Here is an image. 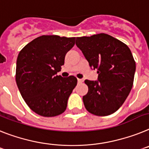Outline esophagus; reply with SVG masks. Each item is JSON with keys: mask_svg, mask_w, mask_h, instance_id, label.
<instances>
[{"mask_svg": "<svg viewBox=\"0 0 149 149\" xmlns=\"http://www.w3.org/2000/svg\"><path fill=\"white\" fill-rule=\"evenodd\" d=\"M78 83H82L84 82L83 79H78Z\"/></svg>", "mask_w": 149, "mask_h": 149, "instance_id": "34e87169", "label": "esophagus"}]
</instances>
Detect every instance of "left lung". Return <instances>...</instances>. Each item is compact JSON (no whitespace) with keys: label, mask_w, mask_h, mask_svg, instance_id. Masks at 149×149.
Segmentation results:
<instances>
[{"label":"left lung","mask_w":149,"mask_h":149,"mask_svg":"<svg viewBox=\"0 0 149 149\" xmlns=\"http://www.w3.org/2000/svg\"><path fill=\"white\" fill-rule=\"evenodd\" d=\"M76 46L97 80H85L88 87L82 100L89 112L98 116L114 113L122 106L133 87L136 63L128 46L106 33L77 37Z\"/></svg>","instance_id":"left-lung-1"}]
</instances>
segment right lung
<instances>
[{"instance_id":"right-lung-1","label":"right lung","mask_w":149,"mask_h":149,"mask_svg":"<svg viewBox=\"0 0 149 149\" xmlns=\"http://www.w3.org/2000/svg\"><path fill=\"white\" fill-rule=\"evenodd\" d=\"M76 37L43 35L27 44L16 61L15 81L20 94L32 111L44 117L58 116L77 84L73 76H58L65 55Z\"/></svg>"}]
</instances>
